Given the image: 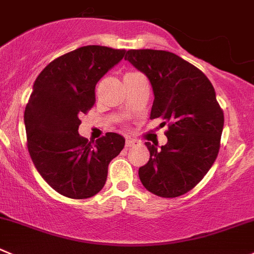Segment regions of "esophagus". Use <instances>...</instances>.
<instances>
[{"instance_id":"obj_1","label":"esophagus","mask_w":254,"mask_h":254,"mask_svg":"<svg viewBox=\"0 0 254 254\" xmlns=\"http://www.w3.org/2000/svg\"><path fill=\"white\" fill-rule=\"evenodd\" d=\"M137 144H139V141H137V140L127 139V142H125V146H127V149H129V147L135 146V145H137Z\"/></svg>"}]
</instances>
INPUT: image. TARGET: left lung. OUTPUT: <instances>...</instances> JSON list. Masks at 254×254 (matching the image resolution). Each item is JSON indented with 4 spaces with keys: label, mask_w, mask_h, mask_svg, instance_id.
<instances>
[{
    "label": "left lung",
    "mask_w": 254,
    "mask_h": 254,
    "mask_svg": "<svg viewBox=\"0 0 254 254\" xmlns=\"http://www.w3.org/2000/svg\"><path fill=\"white\" fill-rule=\"evenodd\" d=\"M125 59L150 80L155 97L150 119L169 123L166 144L145 142L150 159L139 169L140 181L160 197L184 195L203 179L220 150L225 119L215 88L171 52L130 49Z\"/></svg>",
    "instance_id": "1"
}]
</instances>
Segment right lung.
<instances>
[{
    "mask_svg": "<svg viewBox=\"0 0 254 254\" xmlns=\"http://www.w3.org/2000/svg\"><path fill=\"white\" fill-rule=\"evenodd\" d=\"M125 49L85 46L51 62L37 77L26 110L27 146L37 171L61 195L89 198L104 187L109 162L125 139L108 132L94 144L80 136L79 117L95 103V85Z\"/></svg>",
    "mask_w": 254,
    "mask_h": 254,
    "instance_id": "1",
    "label": "right lung"
}]
</instances>
